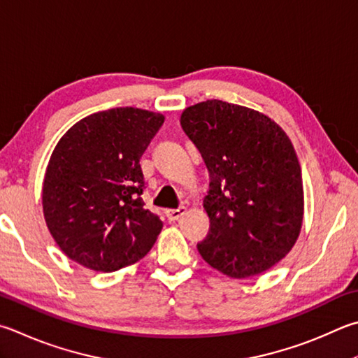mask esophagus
I'll list each match as a JSON object with an SVG mask.
<instances>
[{
  "instance_id": "34e87169",
  "label": "esophagus",
  "mask_w": 358,
  "mask_h": 358,
  "mask_svg": "<svg viewBox=\"0 0 358 358\" xmlns=\"http://www.w3.org/2000/svg\"><path fill=\"white\" fill-rule=\"evenodd\" d=\"M185 213H186V208L180 206V208H177V210H166V216L169 220H171V222H175V220H178Z\"/></svg>"
}]
</instances>
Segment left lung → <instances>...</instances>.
<instances>
[{
	"instance_id": "1",
	"label": "left lung",
	"mask_w": 358,
	"mask_h": 358,
	"mask_svg": "<svg viewBox=\"0 0 358 358\" xmlns=\"http://www.w3.org/2000/svg\"><path fill=\"white\" fill-rule=\"evenodd\" d=\"M180 123L211 180L201 258L233 278L271 269L296 244L303 219L302 171L287 133L268 115L222 100L186 108Z\"/></svg>"
}]
</instances>
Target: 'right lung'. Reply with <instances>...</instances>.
Masks as SVG:
<instances>
[{
    "label": "right lung",
    "instance_id": "1",
    "mask_svg": "<svg viewBox=\"0 0 358 358\" xmlns=\"http://www.w3.org/2000/svg\"><path fill=\"white\" fill-rule=\"evenodd\" d=\"M164 115L114 108L84 117L55 147L42 187L43 216L66 255L114 272L139 262L162 229L144 206L141 157Z\"/></svg>",
    "mask_w": 358,
    "mask_h": 358
}]
</instances>
